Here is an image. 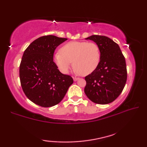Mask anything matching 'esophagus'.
I'll use <instances>...</instances> for the list:
<instances>
[{"label": "esophagus", "instance_id": "esophagus-1", "mask_svg": "<svg viewBox=\"0 0 147 147\" xmlns=\"http://www.w3.org/2000/svg\"><path fill=\"white\" fill-rule=\"evenodd\" d=\"M78 78H76V77H73V80H74V82H76V81H78Z\"/></svg>", "mask_w": 147, "mask_h": 147}]
</instances>
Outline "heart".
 I'll return each mask as SVG.
<instances>
[{
    "instance_id": "1",
    "label": "heart",
    "mask_w": 147,
    "mask_h": 147,
    "mask_svg": "<svg viewBox=\"0 0 147 147\" xmlns=\"http://www.w3.org/2000/svg\"><path fill=\"white\" fill-rule=\"evenodd\" d=\"M101 54L99 46L94 42L71 41L63 45L59 52L54 55V61L59 71L67 74L72 61L75 71L83 76L94 71L98 66Z\"/></svg>"
}]
</instances>
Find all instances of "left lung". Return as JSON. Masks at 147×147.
<instances>
[{"label": "left lung", "instance_id": "obj_1", "mask_svg": "<svg viewBox=\"0 0 147 147\" xmlns=\"http://www.w3.org/2000/svg\"><path fill=\"white\" fill-rule=\"evenodd\" d=\"M86 39L92 40L99 46L101 59L96 69L85 78L84 92L93 103H110L117 98L126 84L125 57L118 44L109 38L92 35Z\"/></svg>", "mask_w": 147, "mask_h": 147}]
</instances>
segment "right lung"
Here are the masks:
<instances>
[{"mask_svg":"<svg viewBox=\"0 0 147 147\" xmlns=\"http://www.w3.org/2000/svg\"><path fill=\"white\" fill-rule=\"evenodd\" d=\"M67 38L48 35L38 38L23 54L19 75L24 94L43 107L58 104L73 84L70 76L61 74L54 62V53Z\"/></svg>","mask_w":147,"mask_h":147,"instance_id":"1","label":"right lung"}]
</instances>
